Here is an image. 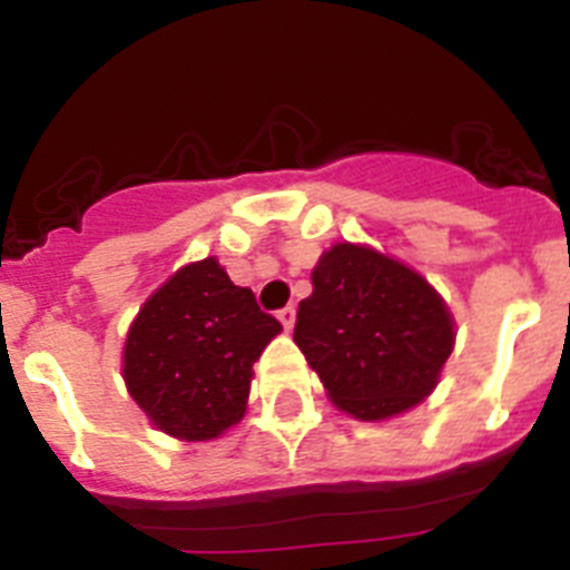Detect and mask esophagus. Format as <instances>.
<instances>
[{"label": "esophagus", "mask_w": 570, "mask_h": 570, "mask_svg": "<svg viewBox=\"0 0 570 570\" xmlns=\"http://www.w3.org/2000/svg\"><path fill=\"white\" fill-rule=\"evenodd\" d=\"M276 316H279L282 328H285V331L294 328V322H296V308H294V305H285V308H282Z\"/></svg>", "instance_id": "esophagus-1"}]
</instances>
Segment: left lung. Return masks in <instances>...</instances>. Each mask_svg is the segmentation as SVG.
Wrapping results in <instances>:
<instances>
[{"label": "left lung", "instance_id": "8db88e82", "mask_svg": "<svg viewBox=\"0 0 570 570\" xmlns=\"http://www.w3.org/2000/svg\"><path fill=\"white\" fill-rule=\"evenodd\" d=\"M311 282L294 342L331 402L365 422L420 405L454 351L442 296L402 262L351 242L325 250Z\"/></svg>", "mask_w": 570, "mask_h": 570}]
</instances>
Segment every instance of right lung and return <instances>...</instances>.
I'll use <instances>...</instances> for the list:
<instances>
[{
	"label": "right lung",
	"mask_w": 570,
	"mask_h": 570,
	"mask_svg": "<svg viewBox=\"0 0 570 570\" xmlns=\"http://www.w3.org/2000/svg\"><path fill=\"white\" fill-rule=\"evenodd\" d=\"M282 331L214 256L176 271L130 322L128 394L159 431L185 442L225 434L245 416L254 362Z\"/></svg>",
	"instance_id": "1"
}]
</instances>
